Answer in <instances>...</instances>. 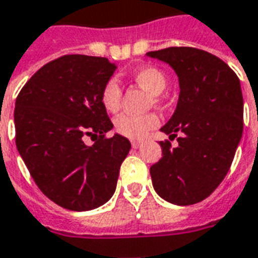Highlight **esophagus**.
<instances>
[{
	"instance_id": "34e87169",
	"label": "esophagus",
	"mask_w": 258,
	"mask_h": 258,
	"mask_svg": "<svg viewBox=\"0 0 258 258\" xmlns=\"http://www.w3.org/2000/svg\"><path fill=\"white\" fill-rule=\"evenodd\" d=\"M131 145H133V148H140L142 145V141H131Z\"/></svg>"
}]
</instances>
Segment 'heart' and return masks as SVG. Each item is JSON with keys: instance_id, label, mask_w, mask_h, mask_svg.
Instances as JSON below:
<instances>
[{"instance_id": "1", "label": "heart", "mask_w": 258, "mask_h": 258, "mask_svg": "<svg viewBox=\"0 0 258 258\" xmlns=\"http://www.w3.org/2000/svg\"><path fill=\"white\" fill-rule=\"evenodd\" d=\"M134 81L149 93H152L154 103L162 102V92L169 84L167 75L160 68L154 66L142 67L137 70L133 75ZM100 103L104 110L109 113H116L121 106V88L116 79H109L100 92ZM159 125V116L156 113H148L142 116L135 114H120L114 120V128L120 135L130 140H142L151 130Z\"/></svg>"}]
</instances>
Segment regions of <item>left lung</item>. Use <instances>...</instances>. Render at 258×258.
<instances>
[{"label":"left lung","mask_w":258,"mask_h":258,"mask_svg":"<svg viewBox=\"0 0 258 258\" xmlns=\"http://www.w3.org/2000/svg\"><path fill=\"white\" fill-rule=\"evenodd\" d=\"M165 61L179 77L180 95L172 118L160 131L179 147L160 141L162 158L151 166L155 191L176 205L211 196L229 170L243 133L240 81L225 61L194 47L147 53Z\"/></svg>","instance_id":"1"}]
</instances>
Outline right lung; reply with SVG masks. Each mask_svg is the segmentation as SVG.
<instances>
[{
  "label": "right lung",
  "mask_w": 258,
  "mask_h": 258,
  "mask_svg": "<svg viewBox=\"0 0 258 258\" xmlns=\"http://www.w3.org/2000/svg\"><path fill=\"white\" fill-rule=\"evenodd\" d=\"M116 66L67 54L43 66L15 102V142L41 192L66 210L89 211L114 194L131 144L113 128L100 92ZM96 136L88 147L83 137Z\"/></svg>",
  "instance_id": "obj_1"
}]
</instances>
